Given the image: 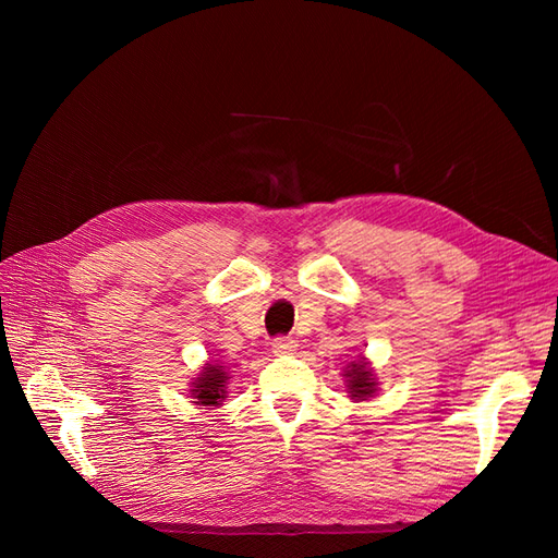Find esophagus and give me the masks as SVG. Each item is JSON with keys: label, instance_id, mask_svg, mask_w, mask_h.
Instances as JSON below:
<instances>
[{"label": "esophagus", "instance_id": "1", "mask_svg": "<svg viewBox=\"0 0 558 558\" xmlns=\"http://www.w3.org/2000/svg\"><path fill=\"white\" fill-rule=\"evenodd\" d=\"M295 340L293 337H286V335H279L272 340V351L275 353H293L295 351Z\"/></svg>", "mask_w": 558, "mask_h": 558}]
</instances>
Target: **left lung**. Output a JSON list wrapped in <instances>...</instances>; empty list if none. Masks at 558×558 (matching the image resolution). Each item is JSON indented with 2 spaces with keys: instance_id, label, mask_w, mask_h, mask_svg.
Here are the masks:
<instances>
[{
  "instance_id": "obj_1",
  "label": "left lung",
  "mask_w": 558,
  "mask_h": 558,
  "mask_svg": "<svg viewBox=\"0 0 558 558\" xmlns=\"http://www.w3.org/2000/svg\"><path fill=\"white\" fill-rule=\"evenodd\" d=\"M347 384H349V393L351 398H373V393L377 391L375 388V377L369 373V367L359 361V363H351L347 369Z\"/></svg>"
}]
</instances>
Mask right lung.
Masks as SVG:
<instances>
[{"instance_id":"1","label":"right lung","mask_w":558,"mask_h":558,"mask_svg":"<svg viewBox=\"0 0 558 558\" xmlns=\"http://www.w3.org/2000/svg\"><path fill=\"white\" fill-rule=\"evenodd\" d=\"M226 384L228 375L223 373V365H209L205 367V373L197 375L191 391L197 404H221L226 396Z\"/></svg>"}]
</instances>
